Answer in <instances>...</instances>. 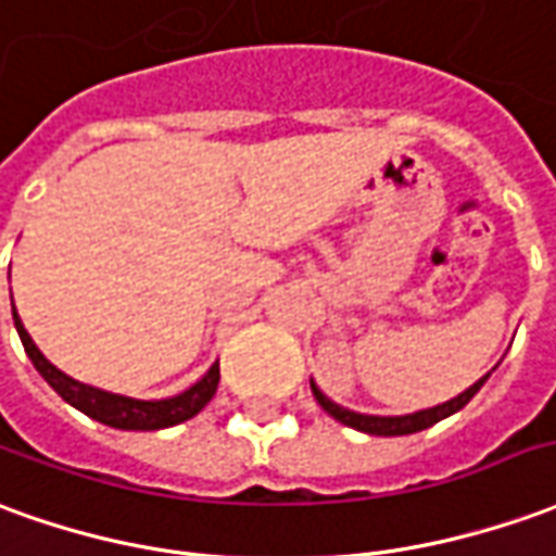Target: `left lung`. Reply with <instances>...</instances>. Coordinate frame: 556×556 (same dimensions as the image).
<instances>
[{
  "instance_id": "left-lung-1",
  "label": "left lung",
  "mask_w": 556,
  "mask_h": 556,
  "mask_svg": "<svg viewBox=\"0 0 556 556\" xmlns=\"http://www.w3.org/2000/svg\"><path fill=\"white\" fill-rule=\"evenodd\" d=\"M488 376H491V372H488ZM488 376H484V379H488ZM484 379H479L476 386H469L464 394H457V397L448 400V403H442V406L421 409V413H413V415H388V418L386 415L349 413V409H343V406H337L333 400L325 397L313 382H309V388H313V397L318 400V406L331 415V418H337L340 425L355 427V430H361V433H372V437H403V433H418V430H425V427L437 425V421H442V418L454 415L457 409H464L469 400L476 397V391L484 386Z\"/></svg>"
}]
</instances>
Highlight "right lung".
Here are the masks:
<instances>
[{"instance_id": "obj_1", "label": "right lung", "mask_w": 556, "mask_h": 556, "mask_svg": "<svg viewBox=\"0 0 556 556\" xmlns=\"http://www.w3.org/2000/svg\"><path fill=\"white\" fill-rule=\"evenodd\" d=\"M14 306V304H11ZM14 325H17V333H21L23 349L26 355L35 364V370L41 372L48 379V386L60 394L65 403H72L75 409H80L89 418L102 421L108 427H119V430H162V427H174L180 421H189L192 415H198L216 394V386H219V364H213L207 376L195 382V386L177 394V397L168 400H131L123 397V394H111V391H102V388L84 386L72 376H65L62 370H56L41 352L38 345L33 343V337L23 328L21 316L14 309Z\"/></svg>"}]
</instances>
